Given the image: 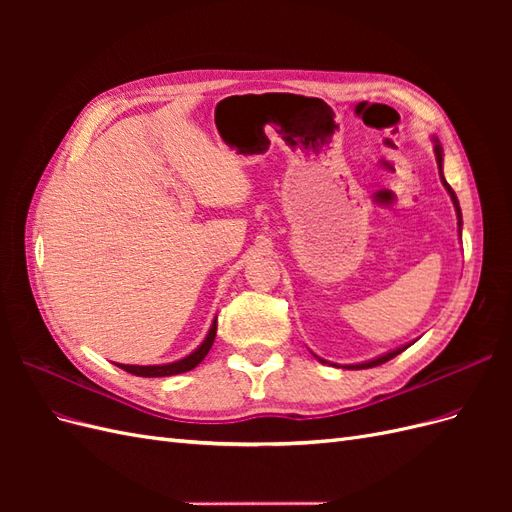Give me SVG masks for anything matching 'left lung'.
<instances>
[{"instance_id": "8db88e82", "label": "left lung", "mask_w": 512, "mask_h": 512, "mask_svg": "<svg viewBox=\"0 0 512 512\" xmlns=\"http://www.w3.org/2000/svg\"><path fill=\"white\" fill-rule=\"evenodd\" d=\"M431 141H433V153H436V162H438V170H440V181H442V185H444V188H446L448 196H451V200H453V207H455V213H457V230H459V237H461V226H463V220H461V207H459L457 194L453 192L451 185H448V183H446V179H444V170H442V162H444V151H442V145H440V141H438V136H431ZM412 344H414V342H410V344H404V346H399V348H395V350H391V352H384V354L376 356V359H369V361H365V363H356V365H344V369H369V367H378V365H382V363H386V361H391L393 356L401 354V352H404L406 348H410ZM314 356H316V354H314ZM316 359H318L320 363H324V365H333V367H339L337 363H329V361L320 359V356H316Z\"/></svg>"}]
</instances>
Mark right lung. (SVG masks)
<instances>
[{"mask_svg": "<svg viewBox=\"0 0 512 512\" xmlns=\"http://www.w3.org/2000/svg\"><path fill=\"white\" fill-rule=\"evenodd\" d=\"M215 331H218V316L213 318L211 329H209L207 337L203 339V344H200L194 352H190L188 356H183V359H179V361L162 363V365H123V363H115V365L121 367L123 371H128V374L141 376V378H166V376L185 374V371L194 369L209 354V350L213 346V339H215Z\"/></svg>", "mask_w": 512, "mask_h": 512, "instance_id": "1", "label": "right lung"}]
</instances>
